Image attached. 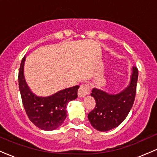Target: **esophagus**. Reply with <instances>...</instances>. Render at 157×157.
Segmentation results:
<instances>
[{
    "mask_svg": "<svg viewBox=\"0 0 157 157\" xmlns=\"http://www.w3.org/2000/svg\"><path fill=\"white\" fill-rule=\"evenodd\" d=\"M89 86L87 84H82L79 88L78 91H77V94L79 97H84L89 93Z\"/></svg>",
    "mask_w": 157,
    "mask_h": 157,
    "instance_id": "1",
    "label": "esophagus"
}]
</instances>
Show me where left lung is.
<instances>
[{"label": "left lung", "instance_id": "left-lung-1", "mask_svg": "<svg viewBox=\"0 0 157 157\" xmlns=\"http://www.w3.org/2000/svg\"><path fill=\"white\" fill-rule=\"evenodd\" d=\"M138 80V69L134 66L128 86L117 94L94 88L91 96L96 106L88 115L91 125L100 131H108L123 122L134 104Z\"/></svg>", "mask_w": 157, "mask_h": 157}]
</instances>
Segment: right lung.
I'll list each match as a JSON object with an SVG mask.
<instances>
[{"instance_id":"1","label":"right lung","mask_w":157,"mask_h":157,"mask_svg":"<svg viewBox=\"0 0 157 157\" xmlns=\"http://www.w3.org/2000/svg\"><path fill=\"white\" fill-rule=\"evenodd\" d=\"M25 56L21 61L18 74L19 89L23 107L34 125L44 131H53L63 124L67 117L68 102L77 97L79 86L63 89L48 97H38L29 88L23 74Z\"/></svg>"}]
</instances>
